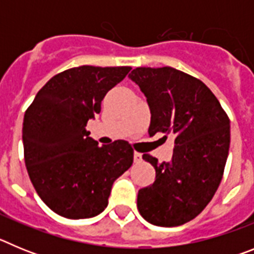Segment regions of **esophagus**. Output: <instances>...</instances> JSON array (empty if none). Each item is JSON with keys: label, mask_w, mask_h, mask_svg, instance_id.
Masks as SVG:
<instances>
[{"label": "esophagus", "mask_w": 254, "mask_h": 254, "mask_svg": "<svg viewBox=\"0 0 254 254\" xmlns=\"http://www.w3.org/2000/svg\"><path fill=\"white\" fill-rule=\"evenodd\" d=\"M133 160H134V163H141V161H142V154H141V152H134L133 154Z\"/></svg>", "instance_id": "esophagus-1"}]
</instances>
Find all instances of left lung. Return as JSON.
<instances>
[{
	"label": "left lung",
	"mask_w": 254,
	"mask_h": 254,
	"mask_svg": "<svg viewBox=\"0 0 254 254\" xmlns=\"http://www.w3.org/2000/svg\"><path fill=\"white\" fill-rule=\"evenodd\" d=\"M151 112L149 134H174L170 161L143 154L155 182L141 188L137 208L156 226H179L208 205L221 178L230 145V120L201 80L173 67H137L129 75Z\"/></svg>",
	"instance_id": "8db88e82"
}]
</instances>
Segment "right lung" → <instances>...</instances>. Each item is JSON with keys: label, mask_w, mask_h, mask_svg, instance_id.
Returning <instances> with one entry per match:
<instances>
[{"label": "right lung", "mask_w": 254, "mask_h": 254, "mask_svg": "<svg viewBox=\"0 0 254 254\" xmlns=\"http://www.w3.org/2000/svg\"><path fill=\"white\" fill-rule=\"evenodd\" d=\"M129 71L128 66L68 68L53 76L26 109L22 142L29 178L61 216L86 219L103 212L113 182L133 163L131 143L98 146L85 128L102 111L105 94Z\"/></svg>", "instance_id": "1"}]
</instances>
